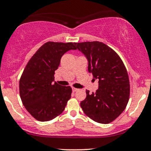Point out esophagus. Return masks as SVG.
<instances>
[{
    "mask_svg": "<svg viewBox=\"0 0 151 151\" xmlns=\"http://www.w3.org/2000/svg\"><path fill=\"white\" fill-rule=\"evenodd\" d=\"M72 91H73L74 92H75V91H79V89H77V88H74V87H72Z\"/></svg>",
    "mask_w": 151,
    "mask_h": 151,
    "instance_id": "obj_1",
    "label": "esophagus"
}]
</instances>
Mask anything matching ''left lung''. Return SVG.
<instances>
[{
    "instance_id": "8db88e82",
    "label": "left lung",
    "mask_w": 151,
    "mask_h": 151,
    "mask_svg": "<svg viewBox=\"0 0 151 151\" xmlns=\"http://www.w3.org/2000/svg\"><path fill=\"white\" fill-rule=\"evenodd\" d=\"M75 45L86 57L89 73L99 79L96 93L86 91L81 109L96 122L111 123L124 111L129 99V79L125 66L117 53L104 43L93 41Z\"/></svg>"
}]
</instances>
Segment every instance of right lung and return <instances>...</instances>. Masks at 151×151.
Masks as SVG:
<instances>
[{"label":"right lung","mask_w":151,"mask_h":151,"mask_svg":"<svg viewBox=\"0 0 151 151\" xmlns=\"http://www.w3.org/2000/svg\"><path fill=\"white\" fill-rule=\"evenodd\" d=\"M76 43L47 42L29 60L20 79L22 102L27 111L40 121L52 120L65 110L72 88L55 81L62 55L76 50Z\"/></svg>","instance_id":"obj_1"}]
</instances>
